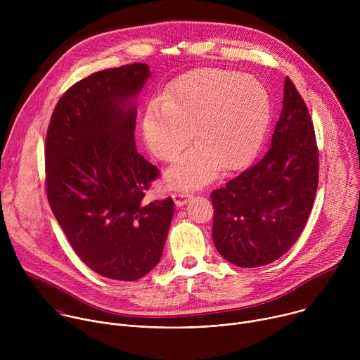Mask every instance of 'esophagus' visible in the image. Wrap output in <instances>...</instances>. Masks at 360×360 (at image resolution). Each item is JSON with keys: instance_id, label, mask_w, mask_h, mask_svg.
Wrapping results in <instances>:
<instances>
[{"instance_id": "obj_1", "label": "esophagus", "mask_w": 360, "mask_h": 360, "mask_svg": "<svg viewBox=\"0 0 360 360\" xmlns=\"http://www.w3.org/2000/svg\"><path fill=\"white\" fill-rule=\"evenodd\" d=\"M172 198L175 200L176 207L181 208V207H184V205L188 203V200L191 199V195L186 192H175V193H172Z\"/></svg>"}]
</instances>
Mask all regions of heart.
<instances>
[{"label": "heart", "mask_w": 360, "mask_h": 360, "mask_svg": "<svg viewBox=\"0 0 360 360\" xmlns=\"http://www.w3.org/2000/svg\"><path fill=\"white\" fill-rule=\"evenodd\" d=\"M269 120L271 98L258 78L202 68L181 75L150 102L142 132L164 161L176 160L192 136L199 141L165 175L171 188L192 189L212 181L221 167L232 171L249 162Z\"/></svg>", "instance_id": "heart-1"}]
</instances>
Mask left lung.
Here are the masks:
<instances>
[{
    "label": "left lung",
    "instance_id": "1",
    "mask_svg": "<svg viewBox=\"0 0 360 360\" xmlns=\"http://www.w3.org/2000/svg\"><path fill=\"white\" fill-rule=\"evenodd\" d=\"M282 107L264 158L211 195L215 248L240 268L279 259L302 233L314 207L316 138L306 104L288 77Z\"/></svg>",
    "mask_w": 360,
    "mask_h": 360
}]
</instances>
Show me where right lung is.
<instances>
[{"label": "right lung", "instance_id": "right-lung-1", "mask_svg": "<svg viewBox=\"0 0 360 360\" xmlns=\"http://www.w3.org/2000/svg\"><path fill=\"white\" fill-rule=\"evenodd\" d=\"M146 64L104 70L58 101L45 142L46 195L79 259L98 275L136 281L162 256L174 200H143L158 168L135 145Z\"/></svg>", "mask_w": 360, "mask_h": 360}]
</instances>
